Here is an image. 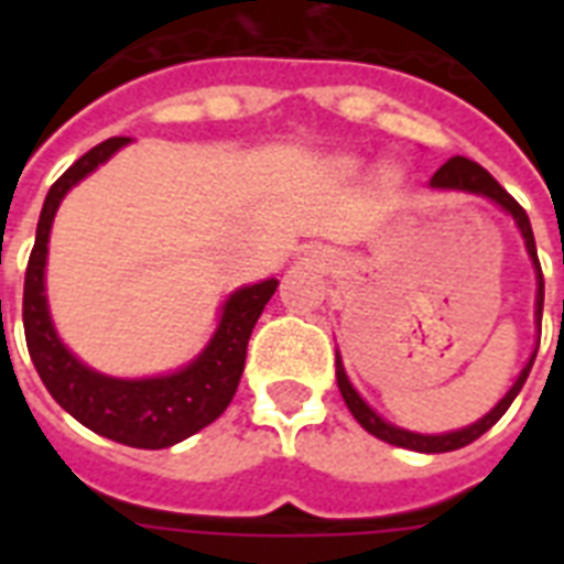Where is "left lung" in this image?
Instances as JSON below:
<instances>
[{"instance_id":"1","label":"left lung","mask_w":564,"mask_h":564,"mask_svg":"<svg viewBox=\"0 0 564 564\" xmlns=\"http://www.w3.org/2000/svg\"><path fill=\"white\" fill-rule=\"evenodd\" d=\"M430 189H447V193H468V195H482V198H489L495 202L503 213H509L512 219H516L518 230H521V237H524L527 254L533 260L535 269V327H539V334H542V307H544V278H542V265H539V254H535V237L533 228H530V216L524 213V207L507 193V189L500 187L498 181L491 178L489 172L482 170L480 163L468 161V158H451V161L442 166V170L430 178ZM535 351H539V345H535ZM535 351L530 354V360L521 369V375L516 377V383L509 386V392L500 398L495 406H491L482 419H477L468 427L451 430V433H412V430H403L392 421H386L383 415H377L371 410L369 403L362 401V394L354 389V383L345 375L343 357L336 351V383H339V392H343L345 403H348V410L351 415L362 424V430H369L371 436L383 438L389 445L398 447H410V451H419V454H447V451H456V447L471 445L474 438H480L486 430H491L500 421V415L509 410V403L516 401V394L521 392V386H524L527 375L533 369Z\"/></svg>"}]
</instances>
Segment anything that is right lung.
<instances>
[{"label": "right lung", "instance_id": "1", "mask_svg": "<svg viewBox=\"0 0 564 564\" xmlns=\"http://www.w3.org/2000/svg\"><path fill=\"white\" fill-rule=\"evenodd\" d=\"M128 143L131 137H110L78 158L48 189L25 269L22 325L40 380L75 421L119 445L161 451L184 442L228 410L246 369L248 339L278 290V278H265L230 292L221 304L219 325L213 330L210 343L178 371L154 377H110L78 360L57 336L48 313V234L64 195Z\"/></svg>", "mask_w": 564, "mask_h": 564}]
</instances>
